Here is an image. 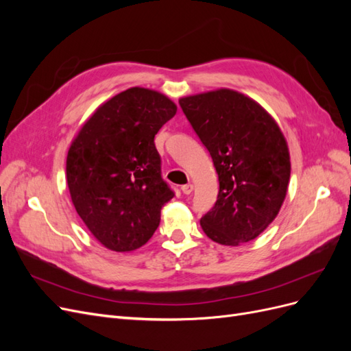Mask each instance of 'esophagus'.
<instances>
[{"label": "esophagus", "mask_w": 351, "mask_h": 351, "mask_svg": "<svg viewBox=\"0 0 351 351\" xmlns=\"http://www.w3.org/2000/svg\"><path fill=\"white\" fill-rule=\"evenodd\" d=\"M182 192L184 193V195H190L193 192V184H184V186H182Z\"/></svg>", "instance_id": "1"}]
</instances>
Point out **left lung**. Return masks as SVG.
Here are the masks:
<instances>
[{
    "instance_id": "8db88e82",
    "label": "left lung",
    "mask_w": 351,
    "mask_h": 351,
    "mask_svg": "<svg viewBox=\"0 0 351 351\" xmlns=\"http://www.w3.org/2000/svg\"><path fill=\"white\" fill-rule=\"evenodd\" d=\"M178 102L218 174V197L200 218L202 230L224 246L256 239L278 215L290 182V152L277 121L256 101L231 89Z\"/></svg>"
}]
</instances>
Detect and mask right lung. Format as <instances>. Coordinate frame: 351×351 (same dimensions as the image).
<instances>
[{"mask_svg": "<svg viewBox=\"0 0 351 351\" xmlns=\"http://www.w3.org/2000/svg\"><path fill=\"white\" fill-rule=\"evenodd\" d=\"M177 105L130 88L97 108L70 145L66 174L74 208L102 246L132 252L149 240L174 192L161 177L154 137Z\"/></svg>", "mask_w": 351, "mask_h": 351, "instance_id": "add662e5", "label": "right lung"}]
</instances>
